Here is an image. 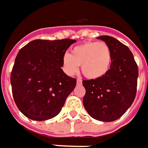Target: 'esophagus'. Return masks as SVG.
<instances>
[{
	"label": "esophagus",
	"mask_w": 148,
	"mask_h": 148,
	"mask_svg": "<svg viewBox=\"0 0 148 148\" xmlns=\"http://www.w3.org/2000/svg\"><path fill=\"white\" fill-rule=\"evenodd\" d=\"M82 79L81 78H78L77 79V84H82Z\"/></svg>",
	"instance_id": "1"
}]
</instances>
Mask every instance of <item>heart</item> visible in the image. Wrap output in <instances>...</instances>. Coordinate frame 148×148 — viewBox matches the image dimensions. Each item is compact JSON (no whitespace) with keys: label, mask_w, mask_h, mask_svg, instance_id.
<instances>
[{"label":"heart","mask_w":148,"mask_h":148,"mask_svg":"<svg viewBox=\"0 0 148 148\" xmlns=\"http://www.w3.org/2000/svg\"><path fill=\"white\" fill-rule=\"evenodd\" d=\"M112 51L104 42H86L72 49L66 54L63 68L66 74L74 75L82 65V72L87 78L97 79L104 76L112 65Z\"/></svg>","instance_id":"obj_1"}]
</instances>
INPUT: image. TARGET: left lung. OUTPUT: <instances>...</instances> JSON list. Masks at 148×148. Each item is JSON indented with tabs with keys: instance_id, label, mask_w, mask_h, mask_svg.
Listing matches in <instances>:
<instances>
[{
	"instance_id": "left-lung-1",
	"label": "left lung",
	"mask_w": 148,
	"mask_h": 148,
	"mask_svg": "<svg viewBox=\"0 0 148 148\" xmlns=\"http://www.w3.org/2000/svg\"><path fill=\"white\" fill-rule=\"evenodd\" d=\"M110 47L112 65L108 73L97 79L83 80L86 89L84 108L89 115L101 121H112L122 116L134 100L138 69L133 53L113 37H98Z\"/></svg>"
}]
</instances>
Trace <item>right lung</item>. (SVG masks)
Returning <instances> with one entry per match:
<instances>
[{"instance_id": "right-lung-1", "label": "right lung", "mask_w": 148, "mask_h": 148, "mask_svg": "<svg viewBox=\"0 0 148 148\" xmlns=\"http://www.w3.org/2000/svg\"><path fill=\"white\" fill-rule=\"evenodd\" d=\"M75 40H35L19 50L11 71L14 102L30 119L45 121L61 112L76 78L61 69L67 49Z\"/></svg>"}]
</instances>
